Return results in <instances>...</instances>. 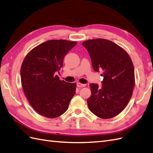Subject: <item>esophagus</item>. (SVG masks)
Here are the masks:
<instances>
[{
  "label": "esophagus",
  "instance_id": "34e87169",
  "mask_svg": "<svg viewBox=\"0 0 153 153\" xmlns=\"http://www.w3.org/2000/svg\"><path fill=\"white\" fill-rule=\"evenodd\" d=\"M77 86L78 87H85V85L83 84V83H77Z\"/></svg>",
  "mask_w": 153,
  "mask_h": 153
}]
</instances>
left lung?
Wrapping results in <instances>:
<instances>
[{
    "mask_svg": "<svg viewBox=\"0 0 153 153\" xmlns=\"http://www.w3.org/2000/svg\"><path fill=\"white\" fill-rule=\"evenodd\" d=\"M91 57L94 70H103L102 86L91 83L88 108L102 119L118 115L131 100L135 85L134 69L128 53L107 39H89L82 43Z\"/></svg>",
    "mask_w": 153,
    "mask_h": 153,
    "instance_id": "1",
    "label": "left lung"
}]
</instances>
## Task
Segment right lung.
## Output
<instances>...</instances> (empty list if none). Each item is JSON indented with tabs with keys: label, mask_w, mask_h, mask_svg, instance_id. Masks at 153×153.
I'll use <instances>...</instances> for the list:
<instances>
[{
	"label": "right lung",
	"mask_w": 153,
	"mask_h": 153,
	"mask_svg": "<svg viewBox=\"0 0 153 153\" xmlns=\"http://www.w3.org/2000/svg\"><path fill=\"white\" fill-rule=\"evenodd\" d=\"M77 42L50 40L33 48L21 65V84L31 106L39 114L55 118L67 110L75 95L76 83L60 80L55 72L62 67L63 59Z\"/></svg>",
	"instance_id": "1"
}]
</instances>
